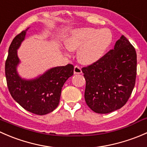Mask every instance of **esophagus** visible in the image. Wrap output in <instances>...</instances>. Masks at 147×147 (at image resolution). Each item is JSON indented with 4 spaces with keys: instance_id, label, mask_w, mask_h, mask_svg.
Here are the masks:
<instances>
[{
    "instance_id": "1",
    "label": "esophagus",
    "mask_w": 147,
    "mask_h": 147,
    "mask_svg": "<svg viewBox=\"0 0 147 147\" xmlns=\"http://www.w3.org/2000/svg\"><path fill=\"white\" fill-rule=\"evenodd\" d=\"M74 72L75 74H79L82 73V71H81V69L80 66H75V67H74Z\"/></svg>"
}]
</instances>
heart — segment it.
<instances>
[{
    "label": "heart",
    "instance_id": "obj_1",
    "mask_svg": "<svg viewBox=\"0 0 147 147\" xmlns=\"http://www.w3.org/2000/svg\"><path fill=\"white\" fill-rule=\"evenodd\" d=\"M112 41L113 35L108 29L83 28L72 30L64 40V45L71 51L79 49L80 62L92 64L103 57Z\"/></svg>",
    "mask_w": 147,
    "mask_h": 147
}]
</instances>
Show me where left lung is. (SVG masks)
Instances as JSON below:
<instances>
[{
    "instance_id": "1",
    "label": "left lung",
    "mask_w": 147,
    "mask_h": 147,
    "mask_svg": "<svg viewBox=\"0 0 147 147\" xmlns=\"http://www.w3.org/2000/svg\"><path fill=\"white\" fill-rule=\"evenodd\" d=\"M85 100L93 111L107 114L126 104L135 85L137 54L124 35L100 60L82 68Z\"/></svg>"
}]
</instances>
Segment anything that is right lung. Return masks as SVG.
I'll return each mask as SVG.
<instances>
[{
	"label": "right lung",
	"instance_id": "right-lung-1",
	"mask_svg": "<svg viewBox=\"0 0 147 147\" xmlns=\"http://www.w3.org/2000/svg\"><path fill=\"white\" fill-rule=\"evenodd\" d=\"M28 30L16 36L10 44L5 61L6 81L10 95L20 105L30 113L44 115L58 106L61 89L66 80L73 76L74 67L72 64L57 66L34 79L21 78L17 71L20 63L17 50Z\"/></svg>",
	"mask_w": 147,
	"mask_h": 147
}]
</instances>
